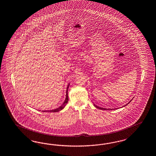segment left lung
<instances>
[{"mask_svg":"<svg viewBox=\"0 0 156 156\" xmlns=\"http://www.w3.org/2000/svg\"><path fill=\"white\" fill-rule=\"evenodd\" d=\"M131 101H132V100H131V101H129V102H128V104H126V105H124V106H126V105H128V104H129V102H131ZM94 106H95V107H96V108H99V109H101V110H107L106 108H100V107H99V106H97V105H96L95 104H94ZM108 110H113V109H112V108H110V109H108Z\"/></svg>","mask_w":156,"mask_h":156,"instance_id":"8db88e82","label":"left lung"}]
</instances>
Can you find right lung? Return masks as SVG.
I'll return each instance as SVG.
<instances>
[{
  "label": "right lung",
  "mask_w": 156,
  "mask_h": 156,
  "mask_svg": "<svg viewBox=\"0 0 156 156\" xmlns=\"http://www.w3.org/2000/svg\"><path fill=\"white\" fill-rule=\"evenodd\" d=\"M69 84H68L67 88V91H66V100L64 101L63 104H62L61 106H60L58 108H56L54 110H45V111H42L43 112H58L62 110L63 108L65 107V106L66 105V104H67L68 101V89L69 87Z\"/></svg>",
  "instance_id": "right-lung-1"
}]
</instances>
